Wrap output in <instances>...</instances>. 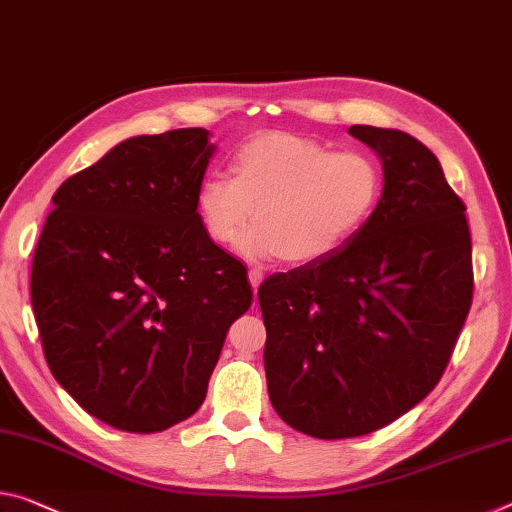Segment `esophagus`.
I'll return each instance as SVG.
<instances>
[{"label":"esophagus","instance_id":"34e87169","mask_svg":"<svg viewBox=\"0 0 512 512\" xmlns=\"http://www.w3.org/2000/svg\"><path fill=\"white\" fill-rule=\"evenodd\" d=\"M265 279V272L261 270V267H251V270H249V283H251V288H258V286H261V281Z\"/></svg>","mask_w":512,"mask_h":512}]
</instances>
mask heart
Returning a JSON list of instances; mask_svg holds the SVG:
<instances>
[{
    "mask_svg": "<svg viewBox=\"0 0 512 512\" xmlns=\"http://www.w3.org/2000/svg\"><path fill=\"white\" fill-rule=\"evenodd\" d=\"M382 171L371 155L267 132L233 155V176L208 174L196 187V217L208 238L240 254L306 265L334 254L364 229L380 203Z\"/></svg>",
    "mask_w": 512,
    "mask_h": 512,
    "instance_id": "b5f03b06",
    "label": "heart"
}]
</instances>
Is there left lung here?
Segmentation results:
<instances>
[{
	"label": "left lung",
	"instance_id": "obj_1",
	"mask_svg": "<svg viewBox=\"0 0 512 512\" xmlns=\"http://www.w3.org/2000/svg\"><path fill=\"white\" fill-rule=\"evenodd\" d=\"M348 132L382 160L371 219L334 254L258 288L272 407L318 439L368 435L421 403L474 293L467 208L437 157L400 130Z\"/></svg>",
	"mask_w": 512,
	"mask_h": 512
}]
</instances>
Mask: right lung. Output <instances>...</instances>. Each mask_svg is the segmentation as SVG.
<instances>
[{
    "mask_svg": "<svg viewBox=\"0 0 512 512\" xmlns=\"http://www.w3.org/2000/svg\"><path fill=\"white\" fill-rule=\"evenodd\" d=\"M203 128L130 137L52 196L31 263V306L52 375L125 432L199 410L231 322L251 306L247 267L196 217L215 146Z\"/></svg>",
    "mask_w": 512,
    "mask_h": 512,
    "instance_id": "right-lung-1",
    "label": "right lung"
}]
</instances>
